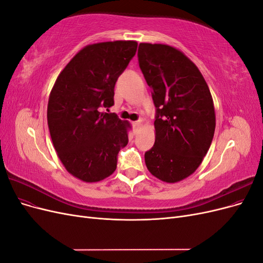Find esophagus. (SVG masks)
Here are the masks:
<instances>
[{
	"label": "esophagus",
	"mask_w": 263,
	"mask_h": 263,
	"mask_svg": "<svg viewBox=\"0 0 263 263\" xmlns=\"http://www.w3.org/2000/svg\"><path fill=\"white\" fill-rule=\"evenodd\" d=\"M141 127H142V124H141L140 121L135 122V123H134V130H135V133H137L138 130H140Z\"/></svg>",
	"instance_id": "obj_1"
}]
</instances>
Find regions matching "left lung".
<instances>
[{
    "label": "left lung",
    "mask_w": 263,
    "mask_h": 263,
    "mask_svg": "<svg viewBox=\"0 0 263 263\" xmlns=\"http://www.w3.org/2000/svg\"><path fill=\"white\" fill-rule=\"evenodd\" d=\"M138 60L157 108L147 169L177 183L195 172L211 147L216 126L212 94L193 61L172 46L141 43Z\"/></svg>",
    "instance_id": "obj_1"
}]
</instances>
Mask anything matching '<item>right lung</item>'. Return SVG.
<instances>
[{
	"mask_svg": "<svg viewBox=\"0 0 263 263\" xmlns=\"http://www.w3.org/2000/svg\"><path fill=\"white\" fill-rule=\"evenodd\" d=\"M137 45L115 41L85 46L51 89L47 119L53 147L66 170L83 182H99L114 173L118 151L128 144L129 122L100 107L114 104L115 83Z\"/></svg>",
	"mask_w": 263,
	"mask_h": 263,
	"instance_id": "right-lung-1",
	"label": "right lung"
}]
</instances>
